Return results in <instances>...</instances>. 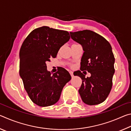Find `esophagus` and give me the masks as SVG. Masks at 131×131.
I'll use <instances>...</instances> for the list:
<instances>
[{
  "label": "esophagus",
  "mask_w": 131,
  "mask_h": 131,
  "mask_svg": "<svg viewBox=\"0 0 131 131\" xmlns=\"http://www.w3.org/2000/svg\"><path fill=\"white\" fill-rule=\"evenodd\" d=\"M69 73H70V74L71 77H73V73L72 72H69Z\"/></svg>",
  "instance_id": "obj_1"
}]
</instances>
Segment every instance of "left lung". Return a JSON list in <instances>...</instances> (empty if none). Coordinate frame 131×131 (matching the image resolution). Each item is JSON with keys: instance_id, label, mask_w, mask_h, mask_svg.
<instances>
[{"instance_id": "left-lung-1", "label": "left lung", "mask_w": 131, "mask_h": 131, "mask_svg": "<svg viewBox=\"0 0 131 131\" xmlns=\"http://www.w3.org/2000/svg\"><path fill=\"white\" fill-rule=\"evenodd\" d=\"M70 34L71 38L81 44L84 51L80 70L91 73V76L87 78L80 70L75 74L82 80L79 90L82 101L88 105L102 103L112 89L115 72V58L110 44L92 30H84Z\"/></svg>"}]
</instances>
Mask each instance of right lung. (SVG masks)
Masks as SVG:
<instances>
[{
  "mask_svg": "<svg viewBox=\"0 0 131 131\" xmlns=\"http://www.w3.org/2000/svg\"><path fill=\"white\" fill-rule=\"evenodd\" d=\"M70 39L65 30L42 26L32 30L19 51V75L28 96L36 105L46 107L56 103L65 84L71 80L61 68L52 74L46 62L55 58L59 50Z\"/></svg>",
  "mask_w": 131,
  "mask_h": 131,
  "instance_id": "1",
  "label": "right lung"
}]
</instances>
